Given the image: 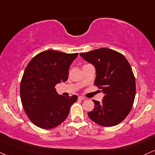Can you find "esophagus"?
<instances>
[{
  "mask_svg": "<svg viewBox=\"0 0 155 155\" xmlns=\"http://www.w3.org/2000/svg\"><path fill=\"white\" fill-rule=\"evenodd\" d=\"M79 100H85V97L84 96H79Z\"/></svg>",
  "mask_w": 155,
  "mask_h": 155,
  "instance_id": "obj_1",
  "label": "esophagus"
}]
</instances>
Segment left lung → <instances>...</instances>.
Wrapping results in <instances>:
<instances>
[{"label": "left lung", "mask_w": 155, "mask_h": 155, "mask_svg": "<svg viewBox=\"0 0 155 155\" xmlns=\"http://www.w3.org/2000/svg\"><path fill=\"white\" fill-rule=\"evenodd\" d=\"M80 55L95 67L94 85L105 94L102 102L93 100L94 108L89 117L105 127L118 125L129 114L135 99V77L129 63L122 54L108 48Z\"/></svg>", "instance_id": "1"}]
</instances>
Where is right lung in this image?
Segmentation results:
<instances>
[{
	"label": "right lung",
	"mask_w": 155,
	"mask_h": 155,
	"mask_svg": "<svg viewBox=\"0 0 155 155\" xmlns=\"http://www.w3.org/2000/svg\"><path fill=\"white\" fill-rule=\"evenodd\" d=\"M77 55L45 50L28 63L20 84V95L24 111L35 126L50 129L68 116L78 97L58 94L55 87L67 81L70 65Z\"/></svg>",
	"instance_id": "add662e5"
}]
</instances>
